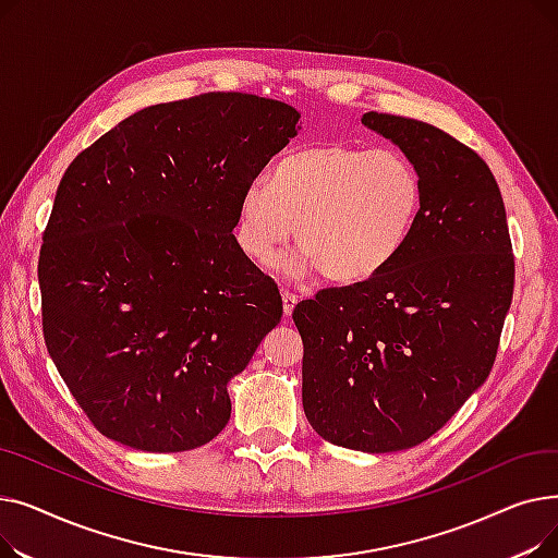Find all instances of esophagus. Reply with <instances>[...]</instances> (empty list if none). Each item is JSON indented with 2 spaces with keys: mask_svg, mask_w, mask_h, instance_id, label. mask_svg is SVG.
<instances>
[{
  "mask_svg": "<svg viewBox=\"0 0 558 558\" xmlns=\"http://www.w3.org/2000/svg\"><path fill=\"white\" fill-rule=\"evenodd\" d=\"M296 303H299V296L291 294V291L284 289L282 291V312H284V316H291V312H294Z\"/></svg>",
  "mask_w": 558,
  "mask_h": 558,
  "instance_id": "1",
  "label": "esophagus"
}]
</instances>
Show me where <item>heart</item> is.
<instances>
[{
    "mask_svg": "<svg viewBox=\"0 0 558 558\" xmlns=\"http://www.w3.org/2000/svg\"><path fill=\"white\" fill-rule=\"evenodd\" d=\"M423 175L398 149L330 142L280 158L269 179H253L238 205V244L269 262L296 232L303 251L287 274L314 271L357 284L402 251L423 213Z\"/></svg>",
    "mask_w": 558,
    "mask_h": 558,
    "instance_id": "heart-1",
    "label": "heart"
}]
</instances>
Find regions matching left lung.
Returning <instances> with one entry per match:
<instances>
[{
  "label": "left lung",
  "instance_id": "1",
  "mask_svg": "<svg viewBox=\"0 0 558 558\" xmlns=\"http://www.w3.org/2000/svg\"><path fill=\"white\" fill-rule=\"evenodd\" d=\"M423 175V213L377 276L294 307L303 409L326 441L371 454L441 429L493 368L513 296V255L488 165L432 124L366 112Z\"/></svg>",
  "mask_w": 558,
  "mask_h": 558
}]
</instances>
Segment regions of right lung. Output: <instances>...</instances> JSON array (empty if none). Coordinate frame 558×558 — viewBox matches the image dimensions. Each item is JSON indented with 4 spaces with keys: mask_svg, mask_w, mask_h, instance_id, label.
<instances>
[{
    "mask_svg": "<svg viewBox=\"0 0 558 558\" xmlns=\"http://www.w3.org/2000/svg\"><path fill=\"white\" fill-rule=\"evenodd\" d=\"M301 112L208 93L126 117L68 167L43 234L49 355L93 425L144 452L210 444L228 383L282 316L234 240L242 190Z\"/></svg>",
    "mask_w": 558,
    "mask_h": 558,
    "instance_id": "obj_1",
    "label": "right lung"
}]
</instances>
